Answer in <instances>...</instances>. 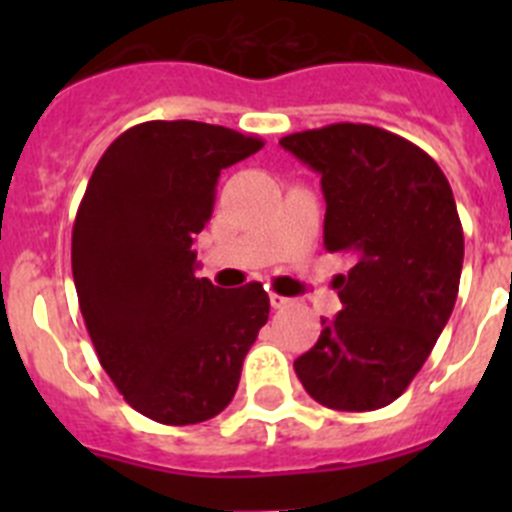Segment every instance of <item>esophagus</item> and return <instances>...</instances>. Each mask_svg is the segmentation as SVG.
Returning a JSON list of instances; mask_svg holds the SVG:
<instances>
[{"mask_svg": "<svg viewBox=\"0 0 512 512\" xmlns=\"http://www.w3.org/2000/svg\"><path fill=\"white\" fill-rule=\"evenodd\" d=\"M271 307H274V310H284V307H289L292 305V300H289V297H282V295H277V292H271Z\"/></svg>", "mask_w": 512, "mask_h": 512, "instance_id": "esophagus-1", "label": "esophagus"}]
</instances>
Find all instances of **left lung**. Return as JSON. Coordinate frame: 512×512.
<instances>
[{
    "mask_svg": "<svg viewBox=\"0 0 512 512\" xmlns=\"http://www.w3.org/2000/svg\"><path fill=\"white\" fill-rule=\"evenodd\" d=\"M279 143L320 174L323 246L354 264L333 279L341 312L295 372L325 408H384L431 356L459 295L464 230L449 179L423 148L361 122Z\"/></svg>",
    "mask_w": 512,
    "mask_h": 512,
    "instance_id": "8db88e82",
    "label": "left lung"
}]
</instances>
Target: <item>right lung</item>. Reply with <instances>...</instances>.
<instances>
[{
    "mask_svg": "<svg viewBox=\"0 0 512 512\" xmlns=\"http://www.w3.org/2000/svg\"><path fill=\"white\" fill-rule=\"evenodd\" d=\"M259 148V135L223 125L140 122L102 153L76 210L71 269L89 338L125 402L156 423L223 413L269 320L259 282L200 279L192 246L220 171Z\"/></svg>",
    "mask_w": 512,
    "mask_h": 512,
    "instance_id": "1",
    "label": "right lung"
}]
</instances>
